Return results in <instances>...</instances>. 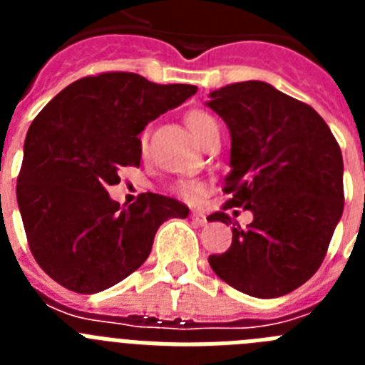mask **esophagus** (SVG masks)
<instances>
[{"label":"esophagus","instance_id":"esophagus-1","mask_svg":"<svg viewBox=\"0 0 365 365\" xmlns=\"http://www.w3.org/2000/svg\"><path fill=\"white\" fill-rule=\"evenodd\" d=\"M192 221L195 222V225H199V227H205L206 222H208V221H206V215L202 214V212H193Z\"/></svg>","mask_w":365,"mask_h":365}]
</instances>
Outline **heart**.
Returning a JSON list of instances; mask_svg holds the SVG:
<instances>
[{
    "mask_svg": "<svg viewBox=\"0 0 365 365\" xmlns=\"http://www.w3.org/2000/svg\"><path fill=\"white\" fill-rule=\"evenodd\" d=\"M185 122L186 125H188V130L192 131V135L197 138L199 143H202L205 135L208 133L212 128H217L215 118L212 117V115H208L206 111H201V109H193V111L186 113ZM144 148H146V135L140 137V150H144ZM201 182H197V180H180L179 185H177V192L186 199L195 197V195L201 192Z\"/></svg>",
    "mask_w": 365,
    "mask_h": 365,
    "instance_id": "1",
    "label": "heart"
}]
</instances>
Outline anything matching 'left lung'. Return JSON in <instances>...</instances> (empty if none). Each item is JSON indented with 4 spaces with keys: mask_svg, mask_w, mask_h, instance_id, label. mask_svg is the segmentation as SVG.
Instances as JSON below:
<instances>
[{
    "mask_svg": "<svg viewBox=\"0 0 365 365\" xmlns=\"http://www.w3.org/2000/svg\"><path fill=\"white\" fill-rule=\"evenodd\" d=\"M210 98L206 106L230 130L222 192L232 197L208 221L232 225V245L208 263L248 296L289 294L320 269L344 212L340 146L311 106L270 83H230ZM228 207L250 210L255 221L241 229Z\"/></svg>",
    "mask_w": 365,
    "mask_h": 365,
    "instance_id": "8db88e82",
    "label": "left lung"
}]
</instances>
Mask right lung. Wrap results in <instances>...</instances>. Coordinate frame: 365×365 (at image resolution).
<instances>
[{
    "instance_id": "right-lung-1",
    "label": "right lung",
    "mask_w": 365,
    "mask_h": 365,
    "mask_svg": "<svg viewBox=\"0 0 365 365\" xmlns=\"http://www.w3.org/2000/svg\"><path fill=\"white\" fill-rule=\"evenodd\" d=\"M195 91L115 71L76 80L38 113L16 197L32 256L54 282L80 294L109 289L148 259L166 219L188 215V206L151 192L120 206L108 186L120 182L122 166L140 164L148 122Z\"/></svg>"
}]
</instances>
